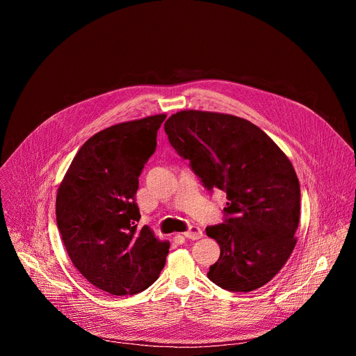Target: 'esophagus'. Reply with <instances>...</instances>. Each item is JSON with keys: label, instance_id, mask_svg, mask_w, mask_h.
<instances>
[{"label": "esophagus", "instance_id": "1", "mask_svg": "<svg viewBox=\"0 0 356 356\" xmlns=\"http://www.w3.org/2000/svg\"><path fill=\"white\" fill-rule=\"evenodd\" d=\"M183 235L187 238V239H200V238H202V231H201V228H198V227H190V229L188 231H186V232H183Z\"/></svg>", "mask_w": 356, "mask_h": 356}]
</instances>
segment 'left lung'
Here are the masks:
<instances>
[{
    "mask_svg": "<svg viewBox=\"0 0 356 356\" xmlns=\"http://www.w3.org/2000/svg\"><path fill=\"white\" fill-rule=\"evenodd\" d=\"M165 132L204 187L227 193L224 222L206 228L221 249L209 279L229 291L265 286L297 242L300 184L291 162L259 127L229 114L179 111Z\"/></svg>",
    "mask_w": 356,
    "mask_h": 356,
    "instance_id": "left-lung-1",
    "label": "left lung"
}]
</instances>
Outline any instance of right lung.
<instances>
[{"label":"right lung","mask_w":356,"mask_h":356,"mask_svg":"<svg viewBox=\"0 0 356 356\" xmlns=\"http://www.w3.org/2000/svg\"><path fill=\"white\" fill-rule=\"evenodd\" d=\"M166 114L121 122L92 135L79 149L56 195V221L67 255L95 287L114 296L136 294L165 266L169 241L140 218L139 175L156 149Z\"/></svg>","instance_id":"add662e5"}]
</instances>
